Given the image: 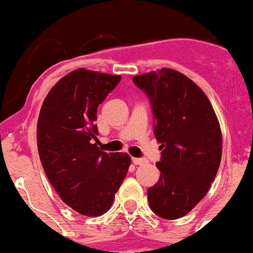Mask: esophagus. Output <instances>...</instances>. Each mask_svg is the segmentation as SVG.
<instances>
[{"label":"esophagus","mask_w":253,"mask_h":253,"mask_svg":"<svg viewBox=\"0 0 253 253\" xmlns=\"http://www.w3.org/2000/svg\"><path fill=\"white\" fill-rule=\"evenodd\" d=\"M132 163L135 164V165H145V164H147V160H146V159L132 158Z\"/></svg>","instance_id":"34e87169"}]
</instances>
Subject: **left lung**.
<instances>
[{
    "label": "left lung",
    "instance_id": "8db88e82",
    "mask_svg": "<svg viewBox=\"0 0 253 253\" xmlns=\"http://www.w3.org/2000/svg\"><path fill=\"white\" fill-rule=\"evenodd\" d=\"M150 97L161 150L160 179L147 190L150 208L179 219L206 197L222 159V131L211 101L183 73L161 68L133 77Z\"/></svg>",
    "mask_w": 253,
    "mask_h": 253
}]
</instances>
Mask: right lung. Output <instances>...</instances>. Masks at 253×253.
I'll return each instance as SVG.
<instances>
[{
    "label": "right lung",
    "mask_w": 253,
    "mask_h": 253,
    "mask_svg": "<svg viewBox=\"0 0 253 253\" xmlns=\"http://www.w3.org/2000/svg\"><path fill=\"white\" fill-rule=\"evenodd\" d=\"M120 81L73 70L49 90L39 113L36 140L45 174L61 200L87 217L111 208L131 165L128 154H107L97 145V110Z\"/></svg>",
    "instance_id": "add662e5"
}]
</instances>
